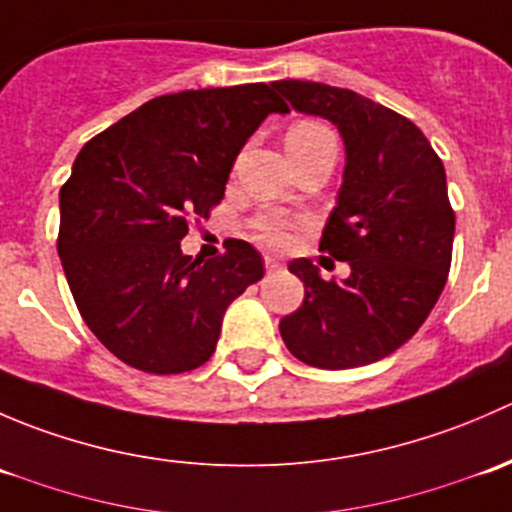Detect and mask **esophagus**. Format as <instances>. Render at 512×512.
<instances>
[{"instance_id": "34e87169", "label": "esophagus", "mask_w": 512, "mask_h": 512, "mask_svg": "<svg viewBox=\"0 0 512 512\" xmlns=\"http://www.w3.org/2000/svg\"><path fill=\"white\" fill-rule=\"evenodd\" d=\"M265 267H267V272H277V270H280V267H282V262L277 260V257L267 255V257H265Z\"/></svg>"}]
</instances>
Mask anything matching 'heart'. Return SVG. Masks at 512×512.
Instances as JSON below:
<instances>
[{"label":"heart","instance_id":"heart-1","mask_svg":"<svg viewBox=\"0 0 512 512\" xmlns=\"http://www.w3.org/2000/svg\"><path fill=\"white\" fill-rule=\"evenodd\" d=\"M319 146H337L334 133L329 131L327 126H322V123L299 121L289 128L285 136L287 153L312 151V148ZM257 232H260L267 242L280 245V242L289 240V223L285 218H280V215H262V218L257 220Z\"/></svg>","mask_w":512,"mask_h":512}]
</instances>
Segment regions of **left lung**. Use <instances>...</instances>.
I'll use <instances>...</instances> for the list:
<instances>
[{
    "mask_svg": "<svg viewBox=\"0 0 512 512\" xmlns=\"http://www.w3.org/2000/svg\"><path fill=\"white\" fill-rule=\"evenodd\" d=\"M272 89L342 136V188L319 250L352 270L324 282L304 257L289 262L304 302L280 334L317 369L374 364L414 337L446 285L456 230L446 170L409 118L356 91L314 81H272Z\"/></svg>",
    "mask_w": 512,
    "mask_h": 512,
    "instance_id": "obj_1",
    "label": "left lung"
}]
</instances>
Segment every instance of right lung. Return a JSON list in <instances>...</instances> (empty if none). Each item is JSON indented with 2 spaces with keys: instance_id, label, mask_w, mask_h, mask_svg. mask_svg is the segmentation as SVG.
Instances as JSON below:
<instances>
[{
  "instance_id": "add662e5",
  "label": "right lung",
  "mask_w": 512,
  "mask_h": 512,
  "mask_svg": "<svg viewBox=\"0 0 512 512\" xmlns=\"http://www.w3.org/2000/svg\"><path fill=\"white\" fill-rule=\"evenodd\" d=\"M270 113L287 106L265 84L158 96L91 138L59 193V257L98 342L148 374L210 359L225 309L265 275L250 242L225 255H183L193 215L225 198L232 163Z\"/></svg>"
}]
</instances>
